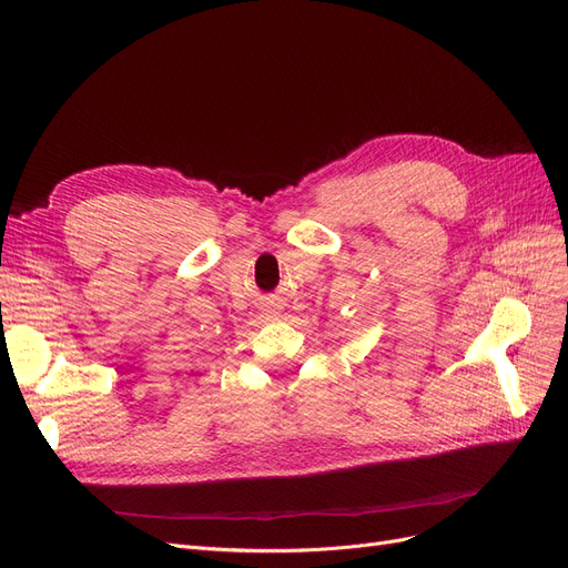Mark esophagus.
Listing matches in <instances>:
<instances>
[{
  "label": "esophagus",
  "instance_id": "obj_1",
  "mask_svg": "<svg viewBox=\"0 0 568 568\" xmlns=\"http://www.w3.org/2000/svg\"><path fill=\"white\" fill-rule=\"evenodd\" d=\"M277 315H280L277 311H270V317H277Z\"/></svg>",
  "mask_w": 568,
  "mask_h": 568
}]
</instances>
